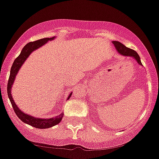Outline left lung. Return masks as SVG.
<instances>
[{
    "label": "left lung",
    "mask_w": 159,
    "mask_h": 159,
    "mask_svg": "<svg viewBox=\"0 0 159 159\" xmlns=\"http://www.w3.org/2000/svg\"><path fill=\"white\" fill-rule=\"evenodd\" d=\"M112 42L114 45V46L116 47V48H117V52H118L120 55L125 56L133 57L134 59H136V61L138 62V64L142 65L141 62V59H140V56H138V54L134 51V50L128 48V47H126L125 45H124L123 44L120 43V42H117V41H114V42Z\"/></svg>",
    "instance_id": "obj_1"
}]
</instances>
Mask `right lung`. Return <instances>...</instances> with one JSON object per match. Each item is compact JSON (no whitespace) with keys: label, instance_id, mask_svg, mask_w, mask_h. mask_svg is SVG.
<instances>
[{"label":"right lung","instance_id":"add662e5","mask_svg":"<svg viewBox=\"0 0 159 159\" xmlns=\"http://www.w3.org/2000/svg\"><path fill=\"white\" fill-rule=\"evenodd\" d=\"M54 39V37L52 38H44V39H39V40L34 41V42H31L29 43H28L27 45H25L24 48L21 50V52L20 53L19 56L15 59V60L14 61L13 64H12V66L11 68V72H10V76H9L8 83H7V96H8L9 99H10V101L11 103L12 107H13L15 113L16 114V115L19 117V119L21 120H22L23 122H25V124L31 125V126L34 127L36 128H40V129H45V128H48L50 127H53L55 125L59 124V122L62 120V117H63V113L60 114V115L57 116V117H54V118H49V119H41V118H36V117H31V116L28 115V114L23 113L21 110H19V108L17 107V105L15 104V101H14L13 98L11 97V89L12 87V84L14 83V80L15 79V76H16L17 73H18V70L21 68V66H22V64L24 63L25 61L26 60L27 58L29 56V55L34 50L37 49L39 47H41L42 45H45L48 41L52 40ZM72 93H70V95L69 96L68 99L70 98Z\"/></svg>","mask_w":159,"mask_h":159}]
</instances>
